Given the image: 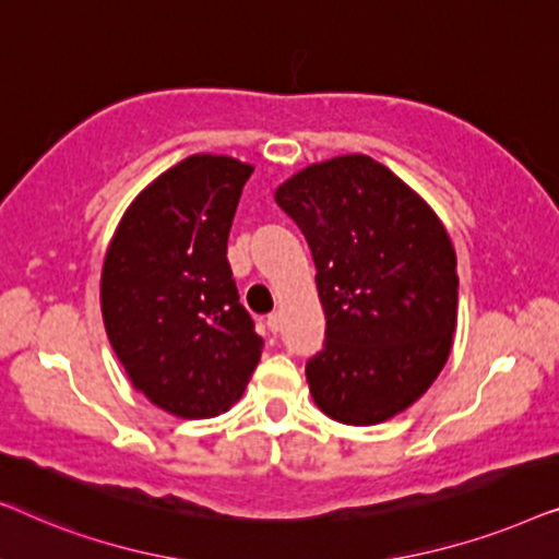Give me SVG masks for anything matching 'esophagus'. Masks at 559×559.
Segmentation results:
<instances>
[{"label": "esophagus", "mask_w": 559, "mask_h": 559, "mask_svg": "<svg viewBox=\"0 0 559 559\" xmlns=\"http://www.w3.org/2000/svg\"><path fill=\"white\" fill-rule=\"evenodd\" d=\"M282 320H285V316H282V310H274L266 316V325H270L272 333H280L282 331Z\"/></svg>", "instance_id": "1"}]
</instances>
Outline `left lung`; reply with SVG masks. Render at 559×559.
<instances>
[{"label":"left lung","instance_id":"8db88e82","mask_svg":"<svg viewBox=\"0 0 559 559\" xmlns=\"http://www.w3.org/2000/svg\"><path fill=\"white\" fill-rule=\"evenodd\" d=\"M302 228L325 312L310 394L343 425L412 407L445 366L457 323L453 241L423 195L369 155L308 165L274 190Z\"/></svg>","mask_w":559,"mask_h":559}]
</instances>
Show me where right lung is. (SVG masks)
<instances>
[{
  "instance_id": "add662e5",
  "label": "right lung",
  "mask_w": 559,
  "mask_h": 559,
  "mask_svg": "<svg viewBox=\"0 0 559 559\" xmlns=\"http://www.w3.org/2000/svg\"><path fill=\"white\" fill-rule=\"evenodd\" d=\"M251 173L226 155L180 159L129 203L106 249V335L136 392L175 417L226 412L262 358L226 259Z\"/></svg>"
}]
</instances>
